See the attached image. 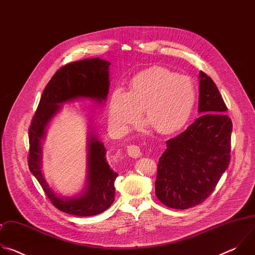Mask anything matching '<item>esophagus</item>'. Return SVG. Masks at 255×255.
Segmentation results:
<instances>
[{"label":"esophagus","mask_w":255,"mask_h":255,"mask_svg":"<svg viewBox=\"0 0 255 255\" xmlns=\"http://www.w3.org/2000/svg\"><path fill=\"white\" fill-rule=\"evenodd\" d=\"M127 154L132 158H138L141 156V151L137 145H129L127 147Z\"/></svg>","instance_id":"1"}]
</instances>
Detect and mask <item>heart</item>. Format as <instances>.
I'll return each instance as SVG.
<instances>
[{"label": "heart", "instance_id": "1", "mask_svg": "<svg viewBox=\"0 0 255 255\" xmlns=\"http://www.w3.org/2000/svg\"><path fill=\"white\" fill-rule=\"evenodd\" d=\"M196 102L192 82L155 66L134 76L128 92L115 89L109 102V122L120 133L136 125L144 110L153 129L163 135L178 132L188 123Z\"/></svg>", "mask_w": 255, "mask_h": 255}]
</instances>
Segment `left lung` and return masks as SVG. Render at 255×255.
I'll return each instance as SVG.
<instances>
[{
  "instance_id": "obj_1",
  "label": "left lung",
  "mask_w": 255,
  "mask_h": 255,
  "mask_svg": "<svg viewBox=\"0 0 255 255\" xmlns=\"http://www.w3.org/2000/svg\"><path fill=\"white\" fill-rule=\"evenodd\" d=\"M199 117L166 141L157 164L155 195L165 206L185 210L203 203L230 162L232 121L215 83L200 71Z\"/></svg>"
}]
</instances>
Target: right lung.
Masks as SVG:
<instances>
[{
	"label": "right lung",
	"mask_w": 255,
	"mask_h": 255,
	"mask_svg": "<svg viewBox=\"0 0 255 255\" xmlns=\"http://www.w3.org/2000/svg\"><path fill=\"white\" fill-rule=\"evenodd\" d=\"M110 64L97 57L71 62L59 68L45 87L29 127V169L53 206L66 214L88 217L107 210L115 200L114 183L118 173L110 168L103 142L91 130L88 137L86 189L74 198L57 196L41 172V140L45 136L46 126L62 104L79 99H91L99 104L106 101L110 87Z\"/></svg>",
	"instance_id": "obj_1"
}]
</instances>
